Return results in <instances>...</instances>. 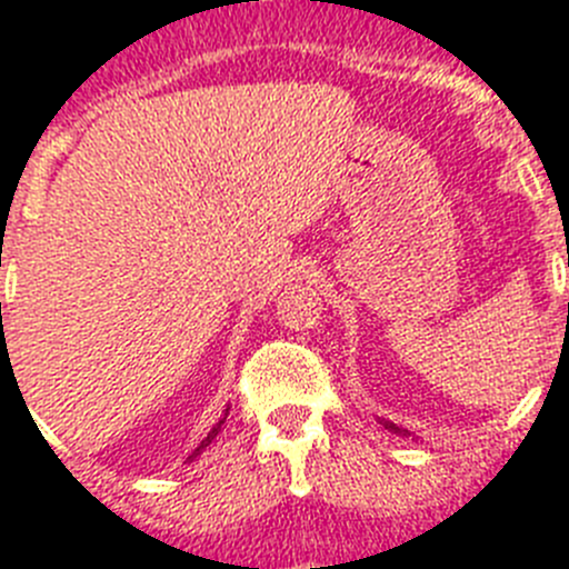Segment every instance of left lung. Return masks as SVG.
Segmentation results:
<instances>
[{
  "label": "left lung",
  "mask_w": 569,
  "mask_h": 569,
  "mask_svg": "<svg viewBox=\"0 0 569 569\" xmlns=\"http://www.w3.org/2000/svg\"><path fill=\"white\" fill-rule=\"evenodd\" d=\"M567 266H569V254H567ZM567 321H569V303H567ZM379 422H381V425H385V428H388V431L399 433V437H410V431H405V428H399V425L388 422V419H379Z\"/></svg>",
  "instance_id": "1"
}]
</instances>
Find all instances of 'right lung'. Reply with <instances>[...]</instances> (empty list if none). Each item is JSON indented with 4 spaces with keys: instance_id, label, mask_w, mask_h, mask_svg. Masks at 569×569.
I'll list each match as a JSON object with an SVG mask.
<instances>
[{
    "instance_id": "obj_1",
    "label": "right lung",
    "mask_w": 569,
    "mask_h": 569,
    "mask_svg": "<svg viewBox=\"0 0 569 569\" xmlns=\"http://www.w3.org/2000/svg\"><path fill=\"white\" fill-rule=\"evenodd\" d=\"M0 309H2V303H0ZM228 410H231V408H226V413H222V417H219V422H217V425H213L211 431H208V437H204V439H202V442H199V446H196V448H193V455H190V457H188V462H190V460H196V457L202 455L204 448L211 446L213 439H217V437H219V431H222V425H226V419H228Z\"/></svg>"
}]
</instances>
